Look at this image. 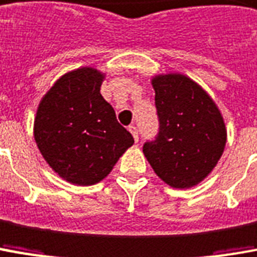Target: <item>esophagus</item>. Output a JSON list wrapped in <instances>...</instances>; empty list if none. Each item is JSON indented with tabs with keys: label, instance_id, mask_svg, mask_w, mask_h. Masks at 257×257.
Instances as JSON below:
<instances>
[{
	"label": "esophagus",
	"instance_id": "1",
	"mask_svg": "<svg viewBox=\"0 0 257 257\" xmlns=\"http://www.w3.org/2000/svg\"><path fill=\"white\" fill-rule=\"evenodd\" d=\"M128 130H130V133L133 134L134 141L137 143V141H139V130H137V127H136V125H130V127H128Z\"/></svg>",
	"mask_w": 257,
	"mask_h": 257
}]
</instances>
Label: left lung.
Returning a JSON list of instances; mask_svg holds the SVG:
<instances>
[{"label": "left lung", "mask_w": 257, "mask_h": 257, "mask_svg": "<svg viewBox=\"0 0 257 257\" xmlns=\"http://www.w3.org/2000/svg\"><path fill=\"white\" fill-rule=\"evenodd\" d=\"M151 84L159 133L143 152L166 185L190 189L218 164L226 144L225 121L213 98L187 75L157 74Z\"/></svg>", "instance_id": "obj_1"}]
</instances>
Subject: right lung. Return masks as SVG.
<instances>
[{
    "instance_id": "obj_1",
    "label": "right lung",
    "mask_w": 257,
    "mask_h": 257,
    "mask_svg": "<svg viewBox=\"0 0 257 257\" xmlns=\"http://www.w3.org/2000/svg\"><path fill=\"white\" fill-rule=\"evenodd\" d=\"M106 74L93 67L65 72L37 106L33 136L44 161L77 186L96 185L134 139L100 95Z\"/></svg>"
}]
</instances>
